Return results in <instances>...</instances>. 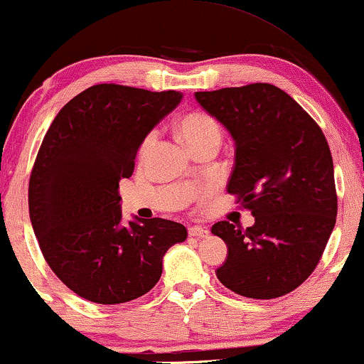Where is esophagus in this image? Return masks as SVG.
I'll list each match as a JSON object with an SVG mask.
<instances>
[{"mask_svg": "<svg viewBox=\"0 0 364 364\" xmlns=\"http://www.w3.org/2000/svg\"><path fill=\"white\" fill-rule=\"evenodd\" d=\"M188 234H190L191 237H207L208 230L205 229V227H201V225H193V227H190V229H188Z\"/></svg>", "mask_w": 364, "mask_h": 364, "instance_id": "34e87169", "label": "esophagus"}]
</instances>
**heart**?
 <instances>
[{
  "label": "heart",
  "mask_w": 364,
  "mask_h": 364,
  "mask_svg": "<svg viewBox=\"0 0 364 364\" xmlns=\"http://www.w3.org/2000/svg\"><path fill=\"white\" fill-rule=\"evenodd\" d=\"M178 130L181 139L185 140V144L191 151L198 149L201 146H207V144H220L222 132L218 122L207 112H190L186 115H183L178 122ZM156 135L149 134L146 139H144L142 147L140 151L146 152L149 147L154 142Z\"/></svg>",
  "instance_id": "obj_1"
}]
</instances>
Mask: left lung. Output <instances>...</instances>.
Masks as SVG:
<instances>
[{"label":"left lung","mask_w":364,"mask_h":364,"mask_svg":"<svg viewBox=\"0 0 364 364\" xmlns=\"http://www.w3.org/2000/svg\"><path fill=\"white\" fill-rule=\"evenodd\" d=\"M195 96L235 140L227 191L256 220L247 229L227 220L212 227L229 247L217 278L247 299L287 295L317 268L336 225L326 135L290 95L268 82Z\"/></svg>","instance_id":"obj_1"}]
</instances>
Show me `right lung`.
Masks as SVG:
<instances>
[{"label": "right lung", "mask_w": 364, "mask_h": 364, "mask_svg": "<svg viewBox=\"0 0 364 364\" xmlns=\"http://www.w3.org/2000/svg\"><path fill=\"white\" fill-rule=\"evenodd\" d=\"M178 91L95 85L57 113L28 183L30 220L47 264L69 290L102 305L135 300L154 288L163 256L188 237L166 218L122 222L118 183Z\"/></svg>", "instance_id": "obj_1"}]
</instances>
